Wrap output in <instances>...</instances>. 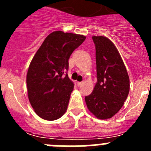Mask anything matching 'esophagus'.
<instances>
[{
  "mask_svg": "<svg viewBox=\"0 0 151 151\" xmlns=\"http://www.w3.org/2000/svg\"><path fill=\"white\" fill-rule=\"evenodd\" d=\"M83 82H77V86H78V87L82 86V85H83Z\"/></svg>",
  "mask_w": 151,
  "mask_h": 151,
  "instance_id": "esophagus-1",
  "label": "esophagus"
}]
</instances>
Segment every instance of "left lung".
<instances>
[{"instance_id": "left-lung-1", "label": "left lung", "mask_w": 151, "mask_h": 151, "mask_svg": "<svg viewBox=\"0 0 151 151\" xmlns=\"http://www.w3.org/2000/svg\"><path fill=\"white\" fill-rule=\"evenodd\" d=\"M96 47L97 83L85 97L88 109L99 119H108L122 107L129 92V77L112 42L104 36H93Z\"/></svg>"}]
</instances>
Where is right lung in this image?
Wrapping results in <instances>:
<instances>
[{"label": "right lung", "mask_w": 151, "mask_h": 151, "mask_svg": "<svg viewBox=\"0 0 151 151\" xmlns=\"http://www.w3.org/2000/svg\"><path fill=\"white\" fill-rule=\"evenodd\" d=\"M85 38L60 30L52 32L32 59L26 80L28 99L40 118L55 121L66 112L74 89L67 74L68 59Z\"/></svg>", "instance_id": "right-lung-1"}]
</instances>
